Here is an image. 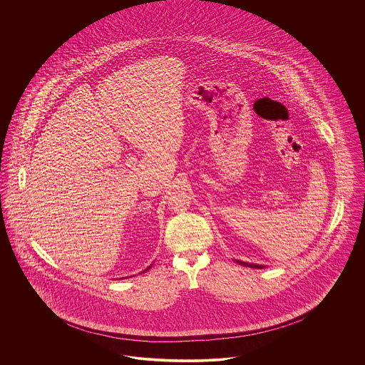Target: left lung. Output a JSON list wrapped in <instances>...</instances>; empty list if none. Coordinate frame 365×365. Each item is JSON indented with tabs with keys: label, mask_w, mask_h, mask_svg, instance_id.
Masks as SVG:
<instances>
[{
	"label": "left lung",
	"mask_w": 365,
	"mask_h": 365,
	"mask_svg": "<svg viewBox=\"0 0 365 365\" xmlns=\"http://www.w3.org/2000/svg\"><path fill=\"white\" fill-rule=\"evenodd\" d=\"M235 262H238L240 265H243V267H250V268H259V269H261V268H264L262 265H260V264H252V262H245V261L241 260H235Z\"/></svg>",
	"instance_id": "left-lung-1"
}]
</instances>
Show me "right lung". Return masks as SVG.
<instances>
[{
  "mask_svg": "<svg viewBox=\"0 0 365 365\" xmlns=\"http://www.w3.org/2000/svg\"><path fill=\"white\" fill-rule=\"evenodd\" d=\"M150 268H152V265H150V267H148V268H146L145 271H142V272H146V271H148V269H150ZM142 272H140V274H142Z\"/></svg>",
  "mask_w": 365,
  "mask_h": 365,
  "instance_id": "1",
  "label": "right lung"
}]
</instances>
